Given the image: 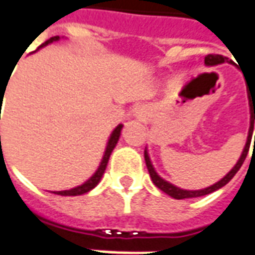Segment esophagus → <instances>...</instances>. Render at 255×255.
I'll use <instances>...</instances> for the list:
<instances>
[{"label":"esophagus","mask_w":255,"mask_h":255,"mask_svg":"<svg viewBox=\"0 0 255 255\" xmlns=\"http://www.w3.org/2000/svg\"><path fill=\"white\" fill-rule=\"evenodd\" d=\"M136 113H138V112H136Z\"/></svg>","instance_id":"obj_1"}]
</instances>
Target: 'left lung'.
Masks as SVG:
<instances>
[{"mask_svg":"<svg viewBox=\"0 0 255 255\" xmlns=\"http://www.w3.org/2000/svg\"><path fill=\"white\" fill-rule=\"evenodd\" d=\"M224 63L232 64V61H231V60L228 61V58L224 57V56H220V54H208V56L205 57V65H209V67L220 65V64H224ZM249 105H250V128H249V133H247L246 144H245V147H243V151H242V154L241 157H239L238 162H236L235 165H234V168H232V169H231V171L228 172L224 177H223V179H220L217 183H214V184H212V186H209V187L206 188H201V190H184V188L177 187V186H175V184L166 182L165 179H162V177L157 173V171L154 169V166H153V162H151V160H150L147 147H146V150H144V161H146V166H147V171H149L150 173V177H151V180H153V183H154L155 186L160 188L161 191H164L165 194H168L169 197L175 198V199H186V198L203 197V195H208V194H210V192L217 191L219 188L224 187L225 184L230 182L232 177L235 176L236 172L241 169L242 164L245 162L247 153H249V147H250V142H252V136H253V129H254L255 102L254 101L252 102V100L249 98Z\"/></svg>","mask_w":255,"mask_h":255,"instance_id":"left-lung-1","label":"left lung"}]
</instances>
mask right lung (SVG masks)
Here are the masks:
<instances>
[{
  "instance_id": "1",
  "label": "right lung",
  "mask_w": 255,
  "mask_h": 255,
  "mask_svg": "<svg viewBox=\"0 0 255 255\" xmlns=\"http://www.w3.org/2000/svg\"><path fill=\"white\" fill-rule=\"evenodd\" d=\"M60 39H61L60 36H52V38H50V39H47L45 43H42L41 46L38 47V50L42 49V47L47 46V45H50V43H53V42L60 41ZM122 129H123V124H119V126L112 131L111 136H109V139H108V143H106L104 155H102V160H101L100 165H98V168H97V171L93 173V176L90 177V179H87L84 183H82L80 186H76V187L71 188V190H64V191H53V194L64 195V197H76V195H83V194H86V192L91 191L93 188L97 187V186H98V183L101 182V179H102V175L105 173L106 165H108V161H109V157H111L112 151H113V149L116 147L117 142H119V139H120Z\"/></svg>"
}]
</instances>
